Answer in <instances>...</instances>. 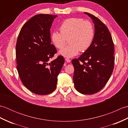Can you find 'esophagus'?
<instances>
[{
	"label": "esophagus",
	"instance_id": "esophagus-1",
	"mask_svg": "<svg viewBox=\"0 0 128 128\" xmlns=\"http://www.w3.org/2000/svg\"><path fill=\"white\" fill-rule=\"evenodd\" d=\"M66 62H71V60H70L69 59H68V58H66Z\"/></svg>",
	"mask_w": 128,
	"mask_h": 128
}]
</instances>
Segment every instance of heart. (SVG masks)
<instances>
[{
  "label": "heart",
  "mask_w": 128,
  "mask_h": 128,
  "mask_svg": "<svg viewBox=\"0 0 128 128\" xmlns=\"http://www.w3.org/2000/svg\"><path fill=\"white\" fill-rule=\"evenodd\" d=\"M60 32L53 31L50 34L52 42L58 49H62L68 39L70 44L62 48L59 54L66 58H72L79 51L84 52L90 47L94 37V28L88 21L80 18H70L62 22Z\"/></svg>",
  "instance_id": "1"
}]
</instances>
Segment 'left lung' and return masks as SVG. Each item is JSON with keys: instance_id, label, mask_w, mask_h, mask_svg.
<instances>
[{"instance_id": "8db88e82", "label": "left lung", "mask_w": 128, "mask_h": 128, "mask_svg": "<svg viewBox=\"0 0 128 128\" xmlns=\"http://www.w3.org/2000/svg\"><path fill=\"white\" fill-rule=\"evenodd\" d=\"M94 24L92 42L78 59L72 60L76 90L85 94H96L109 80L114 68V43L110 32L98 18L88 12Z\"/></svg>"}]
</instances>
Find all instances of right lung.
Wrapping results in <instances>:
<instances>
[{
    "mask_svg": "<svg viewBox=\"0 0 128 128\" xmlns=\"http://www.w3.org/2000/svg\"><path fill=\"white\" fill-rule=\"evenodd\" d=\"M56 15L38 14L22 27L16 45L17 70L24 85L33 93L50 94L55 90L58 75L64 63L58 56L49 62L56 53L51 44L50 32Z\"/></svg>",
    "mask_w": 128,
    "mask_h": 128,
    "instance_id": "obj_1",
    "label": "right lung"
}]
</instances>
